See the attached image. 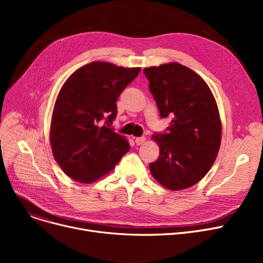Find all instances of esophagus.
Masks as SVG:
<instances>
[{"instance_id":"obj_1","label":"esophagus","mask_w":263,"mask_h":263,"mask_svg":"<svg viewBox=\"0 0 263 263\" xmlns=\"http://www.w3.org/2000/svg\"><path fill=\"white\" fill-rule=\"evenodd\" d=\"M135 143H136V145H142L143 143H145V141H146V139L144 136H142V137H135Z\"/></svg>"}]
</instances>
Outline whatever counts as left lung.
<instances>
[{"mask_svg":"<svg viewBox=\"0 0 263 263\" xmlns=\"http://www.w3.org/2000/svg\"><path fill=\"white\" fill-rule=\"evenodd\" d=\"M162 118L172 121L153 137L159 159L149 164L156 180L172 191L199 182L212 167L222 139V122L206 83L190 68L170 63L144 69Z\"/></svg>","mask_w":263,"mask_h":263,"instance_id":"1","label":"left lung"}]
</instances>
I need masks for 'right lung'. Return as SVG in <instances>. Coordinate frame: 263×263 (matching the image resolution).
I'll return each mask as SVG.
<instances>
[{"label":"right lung","mask_w":263,"mask_h":263,"mask_svg":"<svg viewBox=\"0 0 263 263\" xmlns=\"http://www.w3.org/2000/svg\"><path fill=\"white\" fill-rule=\"evenodd\" d=\"M140 71L92 62L64 83L53 108L50 143L55 161L74 181L98 180L130 150L128 141L108 127L116 118L119 95Z\"/></svg>","instance_id":"add662e5"}]
</instances>
